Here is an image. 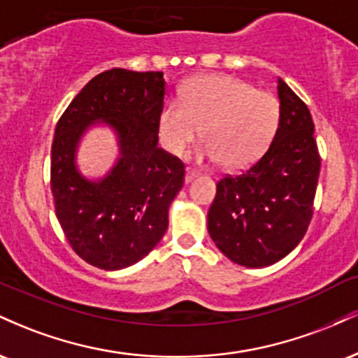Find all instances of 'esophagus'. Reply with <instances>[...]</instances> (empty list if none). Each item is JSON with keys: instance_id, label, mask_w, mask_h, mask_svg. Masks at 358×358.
Masks as SVG:
<instances>
[{"instance_id": "esophagus-1", "label": "esophagus", "mask_w": 358, "mask_h": 358, "mask_svg": "<svg viewBox=\"0 0 358 358\" xmlns=\"http://www.w3.org/2000/svg\"><path fill=\"white\" fill-rule=\"evenodd\" d=\"M199 176V171L192 170V168H187V173H185V183H190L192 180H195Z\"/></svg>"}]
</instances>
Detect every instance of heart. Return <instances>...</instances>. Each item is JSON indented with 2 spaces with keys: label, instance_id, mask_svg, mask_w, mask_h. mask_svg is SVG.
Here are the masks:
<instances>
[{
  "label": "heart",
  "instance_id": "b5f03b06",
  "mask_svg": "<svg viewBox=\"0 0 358 358\" xmlns=\"http://www.w3.org/2000/svg\"><path fill=\"white\" fill-rule=\"evenodd\" d=\"M281 121V102L234 76H202L188 82L182 101L168 99L158 117L162 145L182 155L202 127L200 162L245 168L268 150Z\"/></svg>",
  "mask_w": 358,
  "mask_h": 358
}]
</instances>
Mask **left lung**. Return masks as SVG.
I'll list each match as a JSON object with an SVG mask.
<instances>
[{
	"label": "left lung",
	"mask_w": 358,
	"mask_h": 358,
	"mask_svg": "<svg viewBox=\"0 0 358 358\" xmlns=\"http://www.w3.org/2000/svg\"><path fill=\"white\" fill-rule=\"evenodd\" d=\"M281 121L268 151L241 175L217 183L207 227L224 256L264 268L291 252L313 217L320 153L310 109L278 79Z\"/></svg>",
	"instance_id": "left-lung-1"
}]
</instances>
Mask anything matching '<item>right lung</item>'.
I'll use <instances>...</instances> for the list:
<instances>
[{"mask_svg": "<svg viewBox=\"0 0 358 358\" xmlns=\"http://www.w3.org/2000/svg\"><path fill=\"white\" fill-rule=\"evenodd\" d=\"M163 99V72L110 69L89 80L57 122L50 162L57 219L77 256L99 269L136 264L168 229L185 165L158 148ZM96 122L118 134L120 158L104 179L92 182L76 170L75 153Z\"/></svg>", "mask_w": 358, "mask_h": 358, "instance_id": "obj_1", "label": "right lung"}]
</instances>
